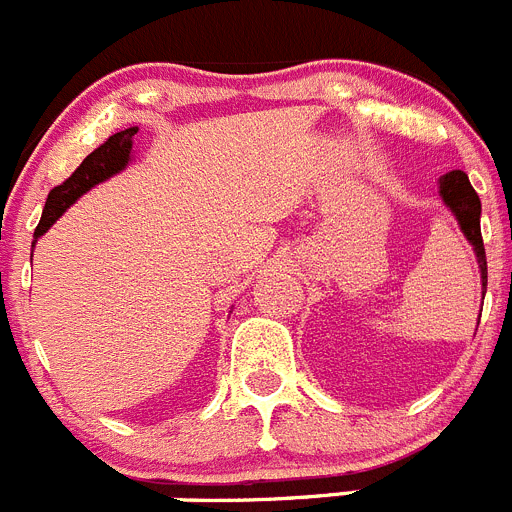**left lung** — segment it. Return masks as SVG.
<instances>
[{
	"mask_svg": "<svg viewBox=\"0 0 512 512\" xmlns=\"http://www.w3.org/2000/svg\"><path fill=\"white\" fill-rule=\"evenodd\" d=\"M439 198L447 205L449 213L457 218L459 231L464 238L470 241L472 251L477 256V266H480V281H482V299L487 292V259H485V246H482V233H480V213L482 205L477 198L475 187L470 185V177L464 175L462 170H452L447 175L439 177ZM480 325V320H477Z\"/></svg>",
	"mask_w": 512,
	"mask_h": 512,
	"instance_id": "left-lung-1",
	"label": "left lung"
}]
</instances>
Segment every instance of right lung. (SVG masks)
<instances>
[{
  "label": "right lung",
  "instance_id": "right-lung-1",
  "mask_svg": "<svg viewBox=\"0 0 512 512\" xmlns=\"http://www.w3.org/2000/svg\"><path fill=\"white\" fill-rule=\"evenodd\" d=\"M139 131V126H129V129L119 131L114 137H109L98 149H93L86 159L81 162V167L63 182V185L53 187L48 195V203L42 208L40 225L35 228V243L37 238L45 236L50 231V225L75 203V200L86 195L91 187L101 185L109 177L119 175L121 170H126L131 162V154H134V134Z\"/></svg>",
  "mask_w": 512,
  "mask_h": 512
}]
</instances>
